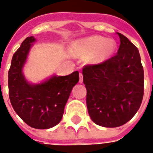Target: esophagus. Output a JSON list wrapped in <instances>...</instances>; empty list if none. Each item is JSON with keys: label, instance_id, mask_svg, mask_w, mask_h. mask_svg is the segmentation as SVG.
<instances>
[{"label": "esophagus", "instance_id": "esophagus-1", "mask_svg": "<svg viewBox=\"0 0 153 153\" xmlns=\"http://www.w3.org/2000/svg\"><path fill=\"white\" fill-rule=\"evenodd\" d=\"M79 82L82 83L83 82V75L82 73H80L79 74Z\"/></svg>", "mask_w": 153, "mask_h": 153}]
</instances>
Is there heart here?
<instances>
[{
  "instance_id": "1",
  "label": "heart",
  "mask_w": 153,
  "mask_h": 153,
  "mask_svg": "<svg viewBox=\"0 0 153 153\" xmlns=\"http://www.w3.org/2000/svg\"><path fill=\"white\" fill-rule=\"evenodd\" d=\"M73 47L80 55L89 56L93 63L104 62L114 53L117 43L112 39L101 36H92L80 39L73 43Z\"/></svg>"
}]
</instances>
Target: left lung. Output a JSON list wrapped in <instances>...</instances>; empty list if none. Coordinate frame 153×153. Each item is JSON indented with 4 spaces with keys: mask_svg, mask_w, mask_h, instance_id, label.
<instances>
[{
    "mask_svg": "<svg viewBox=\"0 0 153 153\" xmlns=\"http://www.w3.org/2000/svg\"><path fill=\"white\" fill-rule=\"evenodd\" d=\"M117 54L103 63L85 66L88 112L95 124L119 127L139 109L144 96V69L137 48L123 34Z\"/></svg>",
    "mask_w": 153,
    "mask_h": 153,
    "instance_id": "1",
    "label": "left lung"
}]
</instances>
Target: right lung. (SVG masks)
<instances>
[{"mask_svg":"<svg viewBox=\"0 0 153 153\" xmlns=\"http://www.w3.org/2000/svg\"><path fill=\"white\" fill-rule=\"evenodd\" d=\"M35 41L34 36L27 37L13 54L8 76L9 95L14 111L27 125L47 129L62 119L71 91L79 81V73L52 76L39 84L28 82L23 68Z\"/></svg>","mask_w":153,"mask_h":153,"instance_id":"obj_1","label":"right lung"}]
</instances>
